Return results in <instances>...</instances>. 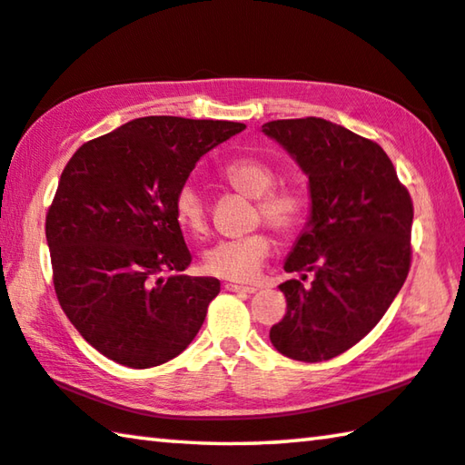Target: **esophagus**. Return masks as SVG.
Masks as SVG:
<instances>
[{
	"label": "esophagus",
	"instance_id": "1",
	"mask_svg": "<svg viewBox=\"0 0 465 465\" xmlns=\"http://www.w3.org/2000/svg\"><path fill=\"white\" fill-rule=\"evenodd\" d=\"M227 291H233V293H254V287H246V285H238V282H227L225 285Z\"/></svg>",
	"mask_w": 465,
	"mask_h": 465
}]
</instances>
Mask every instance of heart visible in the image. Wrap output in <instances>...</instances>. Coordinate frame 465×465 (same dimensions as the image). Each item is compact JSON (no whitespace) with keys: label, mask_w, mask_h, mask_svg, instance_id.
Returning <instances> with one entry per match:
<instances>
[{"label":"heart","mask_w":465,"mask_h":465,"mask_svg":"<svg viewBox=\"0 0 465 465\" xmlns=\"http://www.w3.org/2000/svg\"><path fill=\"white\" fill-rule=\"evenodd\" d=\"M222 178L235 191L256 199V222H264L281 235L297 233L308 211V201L295 186L277 183V172L261 157H235L222 168ZM174 217L180 230L191 238H203L209 232L207 204L193 184H183L174 196ZM272 252V238L266 232H254L238 240H222L204 254L209 272L230 281H252Z\"/></svg>","instance_id":"obj_1"}]
</instances>
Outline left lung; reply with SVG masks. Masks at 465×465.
Segmentation results:
<instances>
[{
  "instance_id": "8db88e82",
  "label": "left lung",
  "mask_w": 465,
  "mask_h": 465,
  "mask_svg": "<svg viewBox=\"0 0 465 465\" xmlns=\"http://www.w3.org/2000/svg\"><path fill=\"white\" fill-rule=\"evenodd\" d=\"M310 178L312 215L285 262L313 272L281 282L287 313L271 328L281 355L328 361L365 338L411 271L414 207L388 153L316 116L262 124Z\"/></svg>"
}]
</instances>
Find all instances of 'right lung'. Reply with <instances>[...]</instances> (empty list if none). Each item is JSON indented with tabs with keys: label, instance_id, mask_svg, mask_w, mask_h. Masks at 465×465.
I'll return each instance as SVG.
<instances>
[{
	"label": "right lung",
	"instance_id": "add662e5",
	"mask_svg": "<svg viewBox=\"0 0 465 465\" xmlns=\"http://www.w3.org/2000/svg\"><path fill=\"white\" fill-rule=\"evenodd\" d=\"M246 124L143 116L84 143L46 213L53 285L85 341L114 363L147 369L180 355L219 293L183 274L193 256L174 196L201 157Z\"/></svg>",
	"mask_w": 465,
	"mask_h": 465
}]
</instances>
